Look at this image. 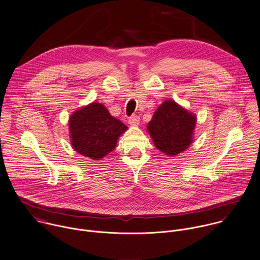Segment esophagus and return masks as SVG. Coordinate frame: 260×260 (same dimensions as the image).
Returning a JSON list of instances; mask_svg holds the SVG:
<instances>
[{
    "label": "esophagus",
    "instance_id": "34e87169",
    "mask_svg": "<svg viewBox=\"0 0 260 260\" xmlns=\"http://www.w3.org/2000/svg\"><path fill=\"white\" fill-rule=\"evenodd\" d=\"M128 123L131 125H138L140 123V117L138 115H132L128 117Z\"/></svg>",
    "mask_w": 260,
    "mask_h": 260
}]
</instances>
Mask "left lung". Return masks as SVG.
<instances>
[{"instance_id":"8db88e82","label":"left lung","mask_w":260,"mask_h":260,"mask_svg":"<svg viewBox=\"0 0 260 260\" xmlns=\"http://www.w3.org/2000/svg\"><path fill=\"white\" fill-rule=\"evenodd\" d=\"M196 117L175 101L161 104L148 123V132L158 150L174 156L186 150L192 143Z\"/></svg>"}]
</instances>
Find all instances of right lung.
Listing matches in <instances>:
<instances>
[{
	"mask_svg": "<svg viewBox=\"0 0 260 260\" xmlns=\"http://www.w3.org/2000/svg\"><path fill=\"white\" fill-rule=\"evenodd\" d=\"M126 128L98 102L75 111L69 119L72 147L82 156L95 160L113 151L118 137Z\"/></svg>",
	"mask_w": 260,
	"mask_h": 260,
	"instance_id": "1",
	"label": "right lung"
}]
</instances>
